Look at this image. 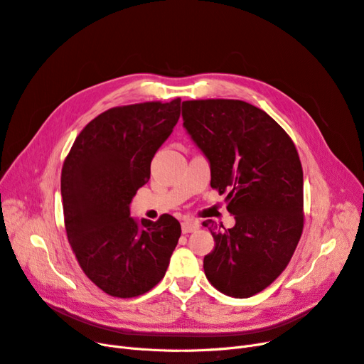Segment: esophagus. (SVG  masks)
Segmentation results:
<instances>
[{"instance_id":"obj_1","label":"esophagus","mask_w":364,"mask_h":364,"mask_svg":"<svg viewBox=\"0 0 364 364\" xmlns=\"http://www.w3.org/2000/svg\"><path fill=\"white\" fill-rule=\"evenodd\" d=\"M198 227H200V225H198V223H196V221H183V223H182V232H183V235H188V232L196 231Z\"/></svg>"}]
</instances>
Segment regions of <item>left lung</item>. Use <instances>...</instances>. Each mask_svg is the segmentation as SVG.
<instances>
[{
    "mask_svg": "<svg viewBox=\"0 0 364 364\" xmlns=\"http://www.w3.org/2000/svg\"><path fill=\"white\" fill-rule=\"evenodd\" d=\"M186 132L210 163V186L227 194L236 224L208 220L215 250L206 278L225 296L246 299L285 270L303 231V170L294 143L270 116L246 101L182 103Z\"/></svg>",
    "mask_w": 364,
    "mask_h": 364,
    "instance_id": "obj_1",
    "label": "left lung"
}]
</instances>
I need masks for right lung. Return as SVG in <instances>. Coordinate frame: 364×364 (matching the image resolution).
Listing matches in <instances>:
<instances>
[{"mask_svg": "<svg viewBox=\"0 0 364 364\" xmlns=\"http://www.w3.org/2000/svg\"><path fill=\"white\" fill-rule=\"evenodd\" d=\"M181 116L170 103L112 107L86 125L65 158L61 196L67 239L83 273L109 296L132 299L164 278L181 237L176 218L129 216L151 178V161Z\"/></svg>", "mask_w": 364, "mask_h": 364, "instance_id": "right-lung-1", "label": "right lung"}]
</instances>
